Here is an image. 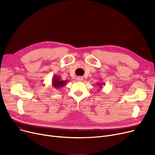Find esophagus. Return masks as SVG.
I'll return each mask as SVG.
<instances>
[{
	"instance_id": "1",
	"label": "esophagus",
	"mask_w": 155,
	"mask_h": 155,
	"mask_svg": "<svg viewBox=\"0 0 155 155\" xmlns=\"http://www.w3.org/2000/svg\"><path fill=\"white\" fill-rule=\"evenodd\" d=\"M76 80L78 81V82H82V81L84 80V78L82 77H77L76 78Z\"/></svg>"
}]
</instances>
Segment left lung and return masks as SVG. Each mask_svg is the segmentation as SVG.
<instances>
[{
	"label": "left lung",
	"instance_id": "8db88e82",
	"mask_svg": "<svg viewBox=\"0 0 155 155\" xmlns=\"http://www.w3.org/2000/svg\"><path fill=\"white\" fill-rule=\"evenodd\" d=\"M96 84L98 85V86L101 87V88H102V85H104V83H101V82H99V83H97ZM99 90H100V89H99Z\"/></svg>",
	"mask_w": 155,
	"mask_h": 155
}]
</instances>
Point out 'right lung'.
<instances>
[{
    "mask_svg": "<svg viewBox=\"0 0 155 155\" xmlns=\"http://www.w3.org/2000/svg\"><path fill=\"white\" fill-rule=\"evenodd\" d=\"M67 80H61L58 75H54L52 79V85L56 89H58L65 85Z\"/></svg>",
    "mask_w": 155,
    "mask_h": 155,
    "instance_id": "obj_1",
    "label": "right lung"
}]
</instances>
